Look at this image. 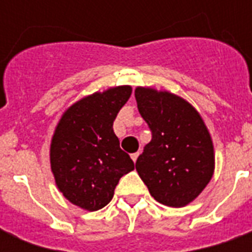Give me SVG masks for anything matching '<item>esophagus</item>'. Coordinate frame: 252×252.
<instances>
[{
  "mask_svg": "<svg viewBox=\"0 0 252 252\" xmlns=\"http://www.w3.org/2000/svg\"><path fill=\"white\" fill-rule=\"evenodd\" d=\"M137 157H139V153H135V154H132V155H131L132 160H133V162H136Z\"/></svg>",
  "mask_w": 252,
  "mask_h": 252,
  "instance_id": "34e87169",
  "label": "esophagus"
}]
</instances>
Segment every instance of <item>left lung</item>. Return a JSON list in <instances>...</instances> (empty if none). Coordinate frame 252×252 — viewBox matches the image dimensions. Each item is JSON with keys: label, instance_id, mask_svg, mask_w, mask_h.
Returning <instances> with one entry per match:
<instances>
[{"label": "left lung", "instance_id": "8db88e82", "mask_svg": "<svg viewBox=\"0 0 252 252\" xmlns=\"http://www.w3.org/2000/svg\"><path fill=\"white\" fill-rule=\"evenodd\" d=\"M137 109L153 139L136 160L137 174L163 205L181 208L198 197L215 171L213 143L200 113L169 92L136 88Z\"/></svg>", "mask_w": 252, "mask_h": 252}]
</instances>
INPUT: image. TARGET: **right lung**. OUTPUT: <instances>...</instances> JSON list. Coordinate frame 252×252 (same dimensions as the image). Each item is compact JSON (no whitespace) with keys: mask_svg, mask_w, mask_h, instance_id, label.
I'll list each match as a JSON object with an SVG mask.
<instances>
[{"mask_svg":"<svg viewBox=\"0 0 252 252\" xmlns=\"http://www.w3.org/2000/svg\"><path fill=\"white\" fill-rule=\"evenodd\" d=\"M131 86H116L72 104L58 123L50 162L58 189L74 205L98 211L108 205L123 175L133 170L129 155L113 132Z\"/></svg>","mask_w":252,"mask_h":252,"instance_id":"obj_1","label":"right lung"}]
</instances>
